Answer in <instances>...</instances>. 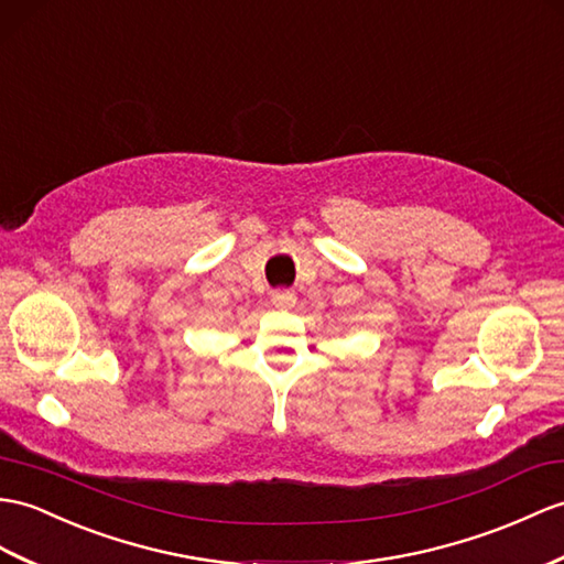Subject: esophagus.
<instances>
[{"mask_svg": "<svg viewBox=\"0 0 564 564\" xmlns=\"http://www.w3.org/2000/svg\"><path fill=\"white\" fill-rule=\"evenodd\" d=\"M271 303H273V307H279V310H291L295 305V293L293 291H273Z\"/></svg>", "mask_w": 564, "mask_h": 564, "instance_id": "obj_1", "label": "esophagus"}]
</instances>
